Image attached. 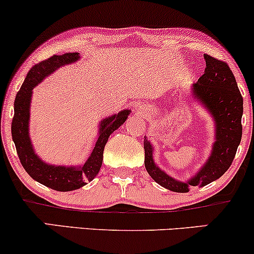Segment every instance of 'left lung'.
Masks as SVG:
<instances>
[{
	"instance_id": "1",
	"label": "left lung",
	"mask_w": 254,
	"mask_h": 254,
	"mask_svg": "<svg viewBox=\"0 0 254 254\" xmlns=\"http://www.w3.org/2000/svg\"><path fill=\"white\" fill-rule=\"evenodd\" d=\"M203 57L206 69L193 88L197 99L208 108L215 118L216 140L208 162L188 182L176 181L155 166L151 144L144 139L146 172L158 185L176 193H188L193 187H203L224 175L234 160L243 135V97L234 74L225 61L208 54Z\"/></svg>"
}]
</instances>
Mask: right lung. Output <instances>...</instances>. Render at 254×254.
I'll return each mask as SVG.
<instances>
[{
	"instance_id": "obj_1",
	"label": "right lung",
	"mask_w": 254,
	"mask_h": 254,
	"mask_svg": "<svg viewBox=\"0 0 254 254\" xmlns=\"http://www.w3.org/2000/svg\"><path fill=\"white\" fill-rule=\"evenodd\" d=\"M78 59V53H65L63 56H52L48 59L40 61L29 69L14 103L11 137L16 146L21 164L28 173V175L32 176L35 181L59 191L74 190L86 185L87 181H92L102 167L104 148L110 135L127 121L130 114L129 110H124L118 115L104 119L100 124V132L92 154L82 167L66 168L50 166V164L44 163L36 156L33 151L28 135L29 103L32 90L54 69Z\"/></svg>"
}]
</instances>
